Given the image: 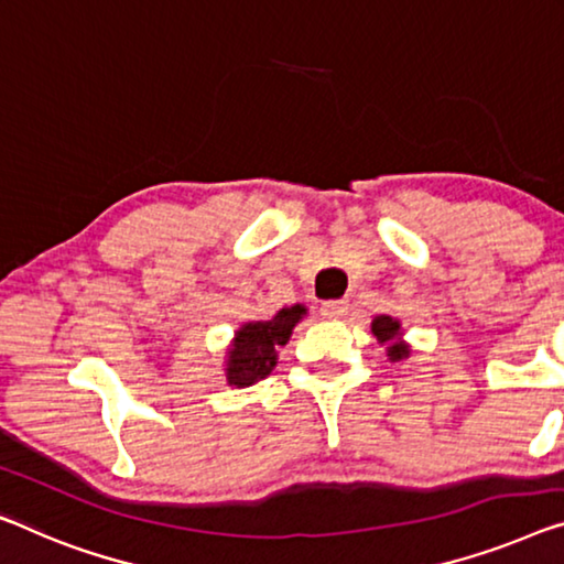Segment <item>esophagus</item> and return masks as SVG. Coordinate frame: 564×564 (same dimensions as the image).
Listing matches in <instances>:
<instances>
[{"label": "esophagus", "mask_w": 564, "mask_h": 564, "mask_svg": "<svg viewBox=\"0 0 564 564\" xmlns=\"http://www.w3.org/2000/svg\"><path fill=\"white\" fill-rule=\"evenodd\" d=\"M347 314V301H324L322 316L324 318H341Z\"/></svg>", "instance_id": "esophagus-1"}]
</instances>
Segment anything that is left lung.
<instances>
[{"label": "left lung", "mask_w": 564, "mask_h": 564, "mask_svg": "<svg viewBox=\"0 0 564 564\" xmlns=\"http://www.w3.org/2000/svg\"><path fill=\"white\" fill-rule=\"evenodd\" d=\"M372 334H375L380 341H390L388 357L392 359V362H400L402 357L410 355L405 344L394 341V339H398V334H400V322H398V318H392V316H377L375 322H372Z\"/></svg>", "instance_id": "1"}]
</instances>
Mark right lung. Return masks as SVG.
I'll return each instance as SVG.
<instances>
[{"label":"right lung","mask_w":564,"mask_h":564,"mask_svg":"<svg viewBox=\"0 0 564 564\" xmlns=\"http://www.w3.org/2000/svg\"><path fill=\"white\" fill-rule=\"evenodd\" d=\"M306 314V308L296 304L291 308H281L279 314L268 322H250L235 334L232 349L228 351V382L235 388H248L275 367V351L289 341L293 326Z\"/></svg>","instance_id":"1"}]
</instances>
